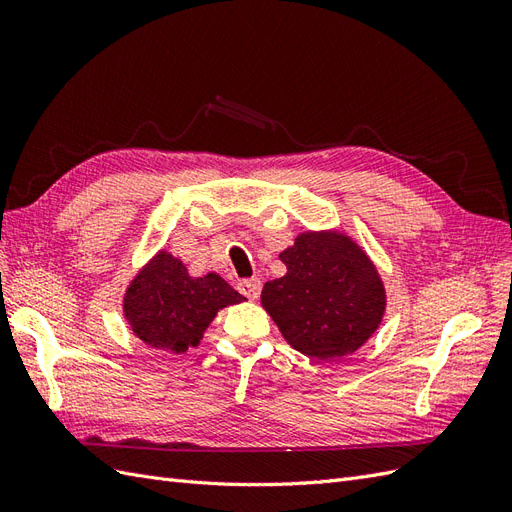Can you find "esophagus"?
Here are the masks:
<instances>
[{"label": "esophagus", "mask_w": 512, "mask_h": 512, "mask_svg": "<svg viewBox=\"0 0 512 512\" xmlns=\"http://www.w3.org/2000/svg\"><path fill=\"white\" fill-rule=\"evenodd\" d=\"M239 292L241 294H245L247 299H258V294H260V280H241L239 282Z\"/></svg>", "instance_id": "1"}]
</instances>
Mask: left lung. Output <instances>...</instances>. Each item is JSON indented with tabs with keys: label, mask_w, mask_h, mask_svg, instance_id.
Masks as SVG:
<instances>
[{
	"label": "left lung",
	"mask_w": 512,
	"mask_h": 512,
	"mask_svg": "<svg viewBox=\"0 0 512 512\" xmlns=\"http://www.w3.org/2000/svg\"><path fill=\"white\" fill-rule=\"evenodd\" d=\"M286 275L260 303L286 342L316 361L359 350L380 327L386 292L369 256L337 230H307L280 254Z\"/></svg>",
	"instance_id": "8db88e82"
}]
</instances>
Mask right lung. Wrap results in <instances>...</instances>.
<instances>
[{
  "mask_svg": "<svg viewBox=\"0 0 512 512\" xmlns=\"http://www.w3.org/2000/svg\"><path fill=\"white\" fill-rule=\"evenodd\" d=\"M241 301L218 273L192 277L179 258L160 250L130 282L123 316L147 346L181 354L200 344L222 307Z\"/></svg>",
  "mask_w": 512,
  "mask_h": 512,
  "instance_id": "right-lung-1",
  "label": "right lung"
}]
</instances>
